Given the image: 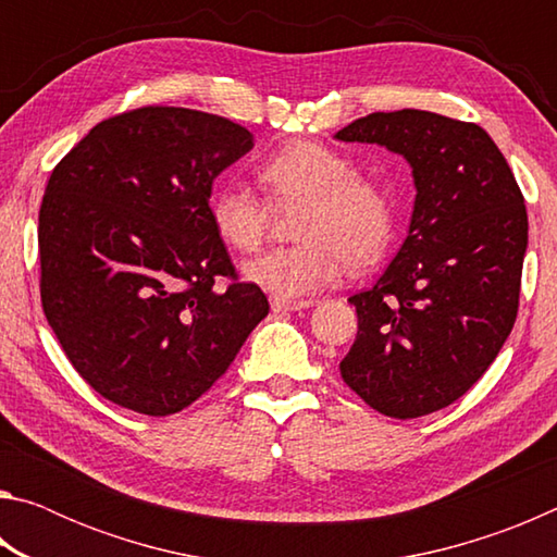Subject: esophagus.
<instances>
[{"mask_svg":"<svg viewBox=\"0 0 557 557\" xmlns=\"http://www.w3.org/2000/svg\"><path fill=\"white\" fill-rule=\"evenodd\" d=\"M309 305H312L309 299H280V297L270 299L272 312H299V309H307Z\"/></svg>","mask_w":557,"mask_h":557,"instance_id":"34e87169","label":"esophagus"}]
</instances>
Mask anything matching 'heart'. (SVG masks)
<instances>
[{"mask_svg": "<svg viewBox=\"0 0 557 557\" xmlns=\"http://www.w3.org/2000/svg\"><path fill=\"white\" fill-rule=\"evenodd\" d=\"M256 178L268 203L231 184L211 196L209 215L219 238L238 252L265 243L272 209L299 206L292 235L299 243L270 250L245 265V277L280 299L314 295L354 270L371 268L395 235V196L379 176L356 172L354 159L314 139H297L262 157Z\"/></svg>", "mask_w": 557, "mask_h": 557, "instance_id": "heart-1", "label": "heart"}]
</instances>
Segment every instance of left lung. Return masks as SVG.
I'll use <instances>...</instances> for the list:
<instances>
[{
    "label": "left lung",
    "mask_w": 557,
    "mask_h": 557,
    "mask_svg": "<svg viewBox=\"0 0 557 557\" xmlns=\"http://www.w3.org/2000/svg\"><path fill=\"white\" fill-rule=\"evenodd\" d=\"M336 139L403 154L418 188L398 256L371 289L348 299L358 332L338 371L381 414L422 418L459 400L511 334L528 245L523 194L474 122L428 110L371 112Z\"/></svg>",
    "instance_id": "8db88e82"
}]
</instances>
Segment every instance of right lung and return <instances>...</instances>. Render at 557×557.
I'll return each mask as SVG.
<instances>
[{"instance_id":"obj_1","label":"right lung","mask_w":557,"mask_h":557,"mask_svg":"<svg viewBox=\"0 0 557 557\" xmlns=\"http://www.w3.org/2000/svg\"><path fill=\"white\" fill-rule=\"evenodd\" d=\"M250 149L228 117L145 106L98 122L53 166L41 307L73 369L120 408H188L268 317L209 215L213 178Z\"/></svg>"}]
</instances>
